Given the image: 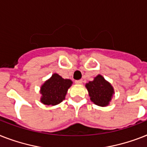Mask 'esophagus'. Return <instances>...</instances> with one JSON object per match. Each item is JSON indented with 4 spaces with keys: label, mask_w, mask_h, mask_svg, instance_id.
<instances>
[{
    "label": "esophagus",
    "mask_w": 147,
    "mask_h": 147,
    "mask_svg": "<svg viewBox=\"0 0 147 147\" xmlns=\"http://www.w3.org/2000/svg\"><path fill=\"white\" fill-rule=\"evenodd\" d=\"M76 84H82V80H77V81H76Z\"/></svg>",
    "instance_id": "34e87169"
}]
</instances>
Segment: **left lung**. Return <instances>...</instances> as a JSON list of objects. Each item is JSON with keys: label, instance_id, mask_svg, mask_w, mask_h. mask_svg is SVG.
I'll list each match as a JSON object with an SVG mask.
<instances>
[{"label": "left lung", "instance_id": "obj_1", "mask_svg": "<svg viewBox=\"0 0 147 147\" xmlns=\"http://www.w3.org/2000/svg\"><path fill=\"white\" fill-rule=\"evenodd\" d=\"M88 89L90 100L100 107H107L109 104L114 94V89L109 82L98 75L94 81L89 82L85 85Z\"/></svg>", "mask_w": 147, "mask_h": 147}]
</instances>
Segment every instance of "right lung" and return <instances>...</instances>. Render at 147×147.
Returning a JSON list of instances; mask_svg holds the SVG:
<instances>
[{"mask_svg":"<svg viewBox=\"0 0 147 147\" xmlns=\"http://www.w3.org/2000/svg\"><path fill=\"white\" fill-rule=\"evenodd\" d=\"M71 84L72 82L70 79H64L58 74H53L40 87V102L48 106L59 104L65 100L68 89Z\"/></svg>","mask_w":147,"mask_h":147,"instance_id":"1","label":"right lung"}]
</instances>
